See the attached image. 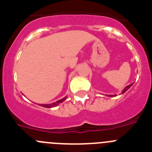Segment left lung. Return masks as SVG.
<instances>
[{
    "instance_id": "obj_1",
    "label": "left lung",
    "mask_w": 152,
    "mask_h": 152,
    "mask_svg": "<svg viewBox=\"0 0 152 152\" xmlns=\"http://www.w3.org/2000/svg\"><path fill=\"white\" fill-rule=\"evenodd\" d=\"M132 85V84H129V85H128V86H127V87H126V88H125V89H124V91H123V93L125 92V91H127V90H128L129 88L130 87H131ZM115 96V95H110V96Z\"/></svg>"
}]
</instances>
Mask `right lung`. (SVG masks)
Segmentation results:
<instances>
[{
  "mask_svg": "<svg viewBox=\"0 0 152 152\" xmlns=\"http://www.w3.org/2000/svg\"><path fill=\"white\" fill-rule=\"evenodd\" d=\"M65 99H66V97L63 98V99H61V100H58V101H56V103H49V104H41V106L42 107H45V108H51V107H56V106L58 105L59 103H62L64 100H65Z\"/></svg>",
  "mask_w": 152,
  "mask_h": 152,
  "instance_id": "1",
  "label": "right lung"
}]
</instances>
